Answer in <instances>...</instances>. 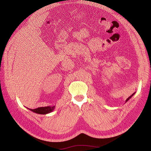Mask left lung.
Segmentation results:
<instances>
[{
    "instance_id": "1",
    "label": "left lung",
    "mask_w": 151,
    "mask_h": 151,
    "mask_svg": "<svg viewBox=\"0 0 151 151\" xmlns=\"http://www.w3.org/2000/svg\"><path fill=\"white\" fill-rule=\"evenodd\" d=\"M134 94H135V93H133V94H132L131 96H129V98H128L126 99V101H125V103H126V102H127L128 101H129V99H130V98H132V96H133L134 95Z\"/></svg>"
}]
</instances>
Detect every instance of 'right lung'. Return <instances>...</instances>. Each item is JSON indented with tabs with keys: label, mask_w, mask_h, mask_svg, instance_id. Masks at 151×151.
Returning <instances> with one entry per match:
<instances>
[{
	"label": "right lung",
	"mask_w": 151,
	"mask_h": 151,
	"mask_svg": "<svg viewBox=\"0 0 151 151\" xmlns=\"http://www.w3.org/2000/svg\"><path fill=\"white\" fill-rule=\"evenodd\" d=\"M55 108V106H45V107H40L36 109H29L31 111L34 113H38V114H42V115H46V114L51 113L53 111V109Z\"/></svg>",
	"instance_id": "1"
}]
</instances>
